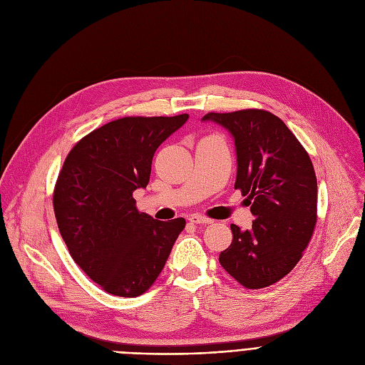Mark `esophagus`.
<instances>
[{"instance_id":"34e87169","label":"esophagus","mask_w":365,"mask_h":365,"mask_svg":"<svg viewBox=\"0 0 365 365\" xmlns=\"http://www.w3.org/2000/svg\"><path fill=\"white\" fill-rule=\"evenodd\" d=\"M188 220H190V222H195V224H211L212 222L211 218L203 217V215H197V214H193Z\"/></svg>"}]
</instances>
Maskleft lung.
Masks as SVG:
<instances>
[{"label": "left lung", "instance_id": "1", "mask_svg": "<svg viewBox=\"0 0 365 365\" xmlns=\"http://www.w3.org/2000/svg\"><path fill=\"white\" fill-rule=\"evenodd\" d=\"M235 138V188L247 196L252 229L232 224L233 240L220 264L248 289L273 285L303 257L318 218V184L307 151L274 114L248 108L207 113Z\"/></svg>", "mask_w": 365, "mask_h": 365}]
</instances>
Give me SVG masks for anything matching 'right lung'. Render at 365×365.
<instances>
[{
    "label": "right lung",
    "instance_id": "add662e5",
    "mask_svg": "<svg viewBox=\"0 0 365 365\" xmlns=\"http://www.w3.org/2000/svg\"><path fill=\"white\" fill-rule=\"evenodd\" d=\"M188 114L123 117L86 136L68 153L53 190L61 236L77 266L103 291L138 297L158 279L185 227L136 210L155 150Z\"/></svg>",
    "mask_w": 365,
    "mask_h": 365
}]
</instances>
